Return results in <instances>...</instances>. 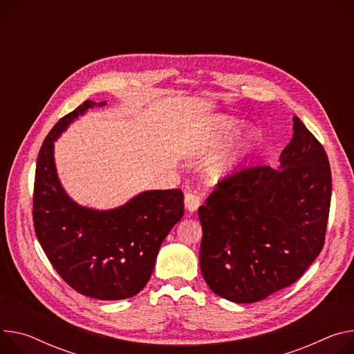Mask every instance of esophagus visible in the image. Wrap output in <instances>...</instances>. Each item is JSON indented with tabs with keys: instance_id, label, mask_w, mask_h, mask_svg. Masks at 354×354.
Returning a JSON list of instances; mask_svg holds the SVG:
<instances>
[{
	"instance_id": "obj_1",
	"label": "esophagus",
	"mask_w": 354,
	"mask_h": 354,
	"mask_svg": "<svg viewBox=\"0 0 354 354\" xmlns=\"http://www.w3.org/2000/svg\"><path fill=\"white\" fill-rule=\"evenodd\" d=\"M201 205H202V198L201 195L196 194V192H187L185 195V207L189 212H196Z\"/></svg>"
}]
</instances>
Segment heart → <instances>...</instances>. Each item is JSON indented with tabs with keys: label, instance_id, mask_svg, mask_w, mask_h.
<instances>
[{
	"label": "heart",
	"instance_id": "heart-1",
	"mask_svg": "<svg viewBox=\"0 0 354 354\" xmlns=\"http://www.w3.org/2000/svg\"><path fill=\"white\" fill-rule=\"evenodd\" d=\"M236 130V122L229 117H213L205 127L203 133L199 136L194 145L195 153H207L216 149L224 140H227ZM243 147H239L227 153L220 155L210 167V175L214 179L224 178L232 174L237 167L243 155Z\"/></svg>",
	"mask_w": 354,
	"mask_h": 354
}]
</instances>
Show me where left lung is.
Returning a JSON list of instances; mask_svg holds the SVG:
<instances>
[{
  "label": "left lung",
  "mask_w": 354,
  "mask_h": 354,
  "mask_svg": "<svg viewBox=\"0 0 354 354\" xmlns=\"http://www.w3.org/2000/svg\"><path fill=\"white\" fill-rule=\"evenodd\" d=\"M330 198L328 155L295 115L278 169L236 171L199 207L201 270L212 291L252 304L299 279L324 248Z\"/></svg>",
  "instance_id": "1"
}]
</instances>
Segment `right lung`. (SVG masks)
<instances>
[{"instance_id":"1","label":"right lung","mask_w":354,"mask_h":354,"mask_svg":"<svg viewBox=\"0 0 354 354\" xmlns=\"http://www.w3.org/2000/svg\"><path fill=\"white\" fill-rule=\"evenodd\" d=\"M97 106L86 100L62 117L45 138L34 185V227L56 272L82 295L118 301L137 295L155 267L160 244L183 216L180 189L147 190L111 210L73 202L62 187L53 142L79 115ZM106 102L99 103V107Z\"/></svg>"}]
</instances>
